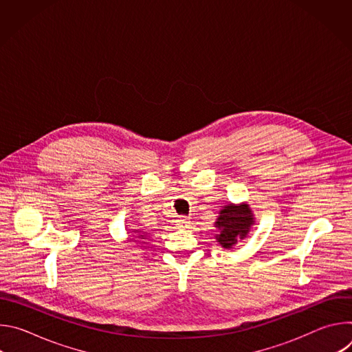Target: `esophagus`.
<instances>
[{"label": "esophagus", "instance_id": "34e87169", "mask_svg": "<svg viewBox=\"0 0 352 352\" xmlns=\"http://www.w3.org/2000/svg\"><path fill=\"white\" fill-rule=\"evenodd\" d=\"M189 224H190V219L186 217V216H181L178 220H177V226L179 228H189Z\"/></svg>", "mask_w": 352, "mask_h": 352}]
</instances>
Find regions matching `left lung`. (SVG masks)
Wrapping results in <instances>:
<instances>
[{"label":"left lung","mask_w":352,"mask_h":352,"mask_svg":"<svg viewBox=\"0 0 352 352\" xmlns=\"http://www.w3.org/2000/svg\"><path fill=\"white\" fill-rule=\"evenodd\" d=\"M252 224L254 217L246 205H227L220 212V216L216 221V227L220 230L217 242L224 248H231L238 242V239H243L246 236Z\"/></svg>","instance_id":"obj_1"}]
</instances>
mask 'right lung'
Wrapping results in <instances>:
<instances>
[{
  "label": "right lung",
  "mask_w": 352,
  "mask_h": 352,
  "mask_svg": "<svg viewBox=\"0 0 352 352\" xmlns=\"http://www.w3.org/2000/svg\"><path fill=\"white\" fill-rule=\"evenodd\" d=\"M136 235H138L136 238H139V239H147V238H146L147 234H143V232H142V234H136Z\"/></svg>",
  "instance_id": "right-lung-1"
}]
</instances>
